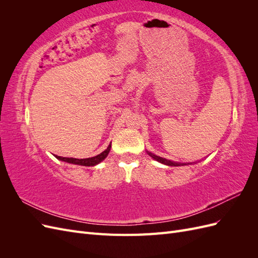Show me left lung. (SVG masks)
I'll use <instances>...</instances> for the list:
<instances>
[{
	"mask_svg": "<svg viewBox=\"0 0 258 258\" xmlns=\"http://www.w3.org/2000/svg\"><path fill=\"white\" fill-rule=\"evenodd\" d=\"M147 154L151 156L152 158H154L155 160H157L158 162H160V163H163V165H166V166H170V167H177V166H185V165H189V163H191V162H175V161H171V160H168V159H166V158H162V157H159V156H157V155H155V154H153V153H151V152H147Z\"/></svg>",
	"mask_w": 258,
	"mask_h": 258,
	"instance_id": "1",
	"label": "left lung"
}]
</instances>
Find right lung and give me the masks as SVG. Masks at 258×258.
<instances>
[{
  "instance_id": "right-lung-1",
  "label": "right lung",
  "mask_w": 258,
  "mask_h": 258,
  "mask_svg": "<svg viewBox=\"0 0 258 258\" xmlns=\"http://www.w3.org/2000/svg\"><path fill=\"white\" fill-rule=\"evenodd\" d=\"M111 147L112 145L110 144L107 146L106 150L104 152H102L101 154L95 156V157H90V158H84V159H77V158H68V157H61V156H56L54 155V157L57 159L61 160V161H64V162H69V163H73V165H80V166H85V167H92V166H96L98 163H100L101 161H103L106 156L108 155L111 151Z\"/></svg>"
}]
</instances>
